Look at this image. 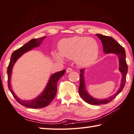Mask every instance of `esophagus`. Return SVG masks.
<instances>
[{
  "label": "esophagus",
  "instance_id": "obj_1",
  "mask_svg": "<svg viewBox=\"0 0 134 134\" xmlns=\"http://www.w3.org/2000/svg\"><path fill=\"white\" fill-rule=\"evenodd\" d=\"M72 71V69H71V68H68V69H67V70H66L67 72H70Z\"/></svg>",
  "mask_w": 134,
  "mask_h": 134
}]
</instances>
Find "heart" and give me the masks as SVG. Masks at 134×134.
I'll list each match as a JSON object with an SVG mask.
<instances>
[{
  "label": "heart",
  "mask_w": 134,
  "mask_h": 134,
  "mask_svg": "<svg viewBox=\"0 0 134 134\" xmlns=\"http://www.w3.org/2000/svg\"><path fill=\"white\" fill-rule=\"evenodd\" d=\"M59 51H53L56 60L63 62L64 57L73 60L80 67H87L95 62L99 48L96 40L91 37H74L64 38L59 44Z\"/></svg>",
  "instance_id": "1"
}]
</instances>
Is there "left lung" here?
Returning <instances> with one entry per match:
<instances>
[{
	"label": "left lung",
	"mask_w": 134,
	"mask_h": 134,
	"mask_svg": "<svg viewBox=\"0 0 134 134\" xmlns=\"http://www.w3.org/2000/svg\"><path fill=\"white\" fill-rule=\"evenodd\" d=\"M102 42L103 52L105 54H114L116 55L119 60V70L122 74L121 82L118 90L114 94L105 99L94 98L90 95L86 89L85 80V69L80 70V86L79 88V92L80 96L86 102L93 105H104L109 102L116 97L119 93L123 90L126 81V74L128 72V65L126 62V54L124 48L116 40L113 38L102 34H96Z\"/></svg>",
	"instance_id": "8db88e82"
}]
</instances>
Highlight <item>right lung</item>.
Instances as JSON below:
<instances>
[{
    "label": "right lung",
    "mask_w": 134,
    "mask_h": 134,
    "mask_svg": "<svg viewBox=\"0 0 134 134\" xmlns=\"http://www.w3.org/2000/svg\"><path fill=\"white\" fill-rule=\"evenodd\" d=\"M45 38H46V36L40 38H37V39L35 38V39L31 40L26 44L21 47V48L15 51L11 55L10 63L8 68L7 72L9 89L12 93L13 97L18 102L26 108L37 109L44 108L48 105L55 97L57 92V84L58 81L64 75L65 72V70H63L62 71L51 74L49 77L48 83H47L44 89L41 92V93H40L34 99L30 100H22L18 97L17 95L13 92L12 86H11V77H12L13 67L16 62L25 53L32 50L36 47H40V45L42 44V41Z\"/></svg>",
    "instance_id": "1"
}]
</instances>
